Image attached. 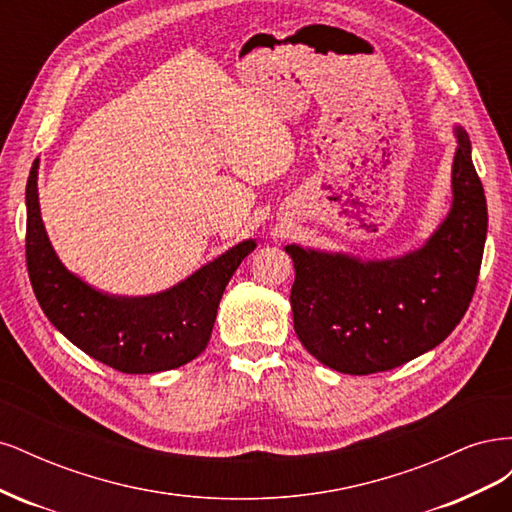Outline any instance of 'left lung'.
Listing matches in <instances>:
<instances>
[{"instance_id":"1","label":"left lung","mask_w":512,"mask_h":512,"mask_svg":"<svg viewBox=\"0 0 512 512\" xmlns=\"http://www.w3.org/2000/svg\"><path fill=\"white\" fill-rule=\"evenodd\" d=\"M453 209L408 256L361 262L288 245L290 305L305 350L335 371L367 376L442 344L468 312L487 237V200L457 128Z\"/></svg>"}]
</instances>
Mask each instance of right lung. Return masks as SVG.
Segmentation results:
<instances>
[{
	"label": "right lung",
	"instance_id": "right-lung-1",
	"mask_svg": "<svg viewBox=\"0 0 512 512\" xmlns=\"http://www.w3.org/2000/svg\"><path fill=\"white\" fill-rule=\"evenodd\" d=\"M25 258L36 299L70 342L123 374L175 369L207 348L232 273L256 243L243 241L166 292L108 297L72 275L55 256L38 205V160L27 179Z\"/></svg>",
	"mask_w": 512,
	"mask_h": 512
}]
</instances>
